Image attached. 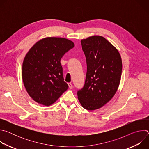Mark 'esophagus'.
Returning a JSON list of instances; mask_svg holds the SVG:
<instances>
[{"label": "esophagus", "instance_id": "esophagus-1", "mask_svg": "<svg viewBox=\"0 0 149 149\" xmlns=\"http://www.w3.org/2000/svg\"><path fill=\"white\" fill-rule=\"evenodd\" d=\"M68 86H69V88H70V89H72V87H73V86H72V84H71V83H68Z\"/></svg>", "mask_w": 149, "mask_h": 149}]
</instances>
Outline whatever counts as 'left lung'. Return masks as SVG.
Instances as JSON below:
<instances>
[{
    "instance_id": "8db88e82",
    "label": "left lung",
    "mask_w": 149,
    "mask_h": 149,
    "mask_svg": "<svg viewBox=\"0 0 149 149\" xmlns=\"http://www.w3.org/2000/svg\"><path fill=\"white\" fill-rule=\"evenodd\" d=\"M87 72L84 86L77 93L82 107L101 108L114 97L121 80L122 60L117 48L105 38L94 35L81 40Z\"/></svg>"
}]
</instances>
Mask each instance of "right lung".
<instances>
[{
  "label": "right lung",
  "instance_id": "obj_1",
  "mask_svg": "<svg viewBox=\"0 0 149 149\" xmlns=\"http://www.w3.org/2000/svg\"><path fill=\"white\" fill-rule=\"evenodd\" d=\"M74 46L66 38L47 37L38 41L27 52L22 64V79L35 101L49 106L68 89L60 61Z\"/></svg>",
  "mask_w": 149,
  "mask_h": 149
}]
</instances>
